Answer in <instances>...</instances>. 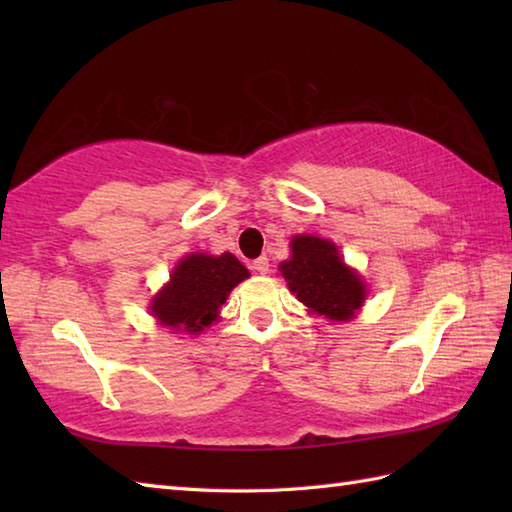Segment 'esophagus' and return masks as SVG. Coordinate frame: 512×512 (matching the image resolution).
Returning <instances> with one entry per match:
<instances>
[{"mask_svg":"<svg viewBox=\"0 0 512 512\" xmlns=\"http://www.w3.org/2000/svg\"><path fill=\"white\" fill-rule=\"evenodd\" d=\"M250 268L255 270V273H259V275H266L268 270H270V264H268V257H259V259H255L253 264H250Z\"/></svg>","mask_w":512,"mask_h":512,"instance_id":"34e87169","label":"esophagus"}]
</instances>
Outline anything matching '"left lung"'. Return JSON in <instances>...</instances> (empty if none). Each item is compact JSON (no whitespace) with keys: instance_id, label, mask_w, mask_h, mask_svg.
<instances>
[{"instance_id":"1","label":"left lung","mask_w":512,"mask_h":512,"mask_svg":"<svg viewBox=\"0 0 512 512\" xmlns=\"http://www.w3.org/2000/svg\"><path fill=\"white\" fill-rule=\"evenodd\" d=\"M279 268L303 306L323 317L347 321L363 306L361 277L343 264L339 248L328 239L297 235L292 239V257Z\"/></svg>"}]
</instances>
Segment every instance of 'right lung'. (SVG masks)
<instances>
[{"mask_svg":"<svg viewBox=\"0 0 512 512\" xmlns=\"http://www.w3.org/2000/svg\"><path fill=\"white\" fill-rule=\"evenodd\" d=\"M246 277L248 270L231 253L220 257L189 255L173 270L171 281L160 295H156L151 312L171 330L198 334L215 321L228 292Z\"/></svg>","mask_w":512,"mask_h":512,"instance_id":"obj_1","label":"right lung"}]
</instances>
